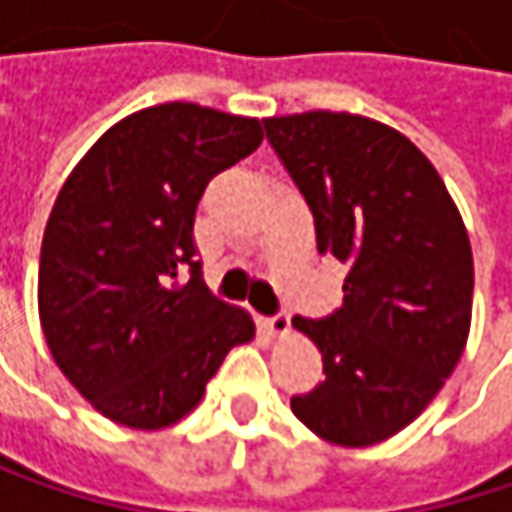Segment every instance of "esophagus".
<instances>
[{"instance_id":"esophagus-1","label":"esophagus","mask_w":512,"mask_h":512,"mask_svg":"<svg viewBox=\"0 0 512 512\" xmlns=\"http://www.w3.org/2000/svg\"><path fill=\"white\" fill-rule=\"evenodd\" d=\"M260 329H263L266 335H272V338H281V335H287V329H290V314H287V311H278V314H272V317H263V320H260Z\"/></svg>"}]
</instances>
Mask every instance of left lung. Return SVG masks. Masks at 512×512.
<instances>
[{"label":"left lung","mask_w":512,"mask_h":512,"mask_svg":"<svg viewBox=\"0 0 512 512\" xmlns=\"http://www.w3.org/2000/svg\"><path fill=\"white\" fill-rule=\"evenodd\" d=\"M263 130L314 216L317 252L350 266L341 308L293 317L326 379L290 409L332 445H376L427 409L465 350L474 260L460 210L433 162L379 121L302 112Z\"/></svg>","instance_id":"obj_1"}]
</instances>
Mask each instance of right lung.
<instances>
[{
  "instance_id": "right-lung-1",
  "label": "right lung",
  "mask_w": 512,
  "mask_h": 512,
  "mask_svg": "<svg viewBox=\"0 0 512 512\" xmlns=\"http://www.w3.org/2000/svg\"><path fill=\"white\" fill-rule=\"evenodd\" d=\"M260 142L257 118L162 103L109 127L64 180L38 311L55 364L109 421H180L255 338L252 317L207 290L192 228L207 183Z\"/></svg>"
}]
</instances>
